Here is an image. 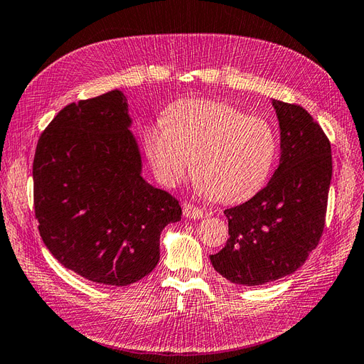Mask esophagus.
Listing matches in <instances>:
<instances>
[{"instance_id": "esophagus-1", "label": "esophagus", "mask_w": 364, "mask_h": 364, "mask_svg": "<svg viewBox=\"0 0 364 364\" xmlns=\"http://www.w3.org/2000/svg\"><path fill=\"white\" fill-rule=\"evenodd\" d=\"M183 214H184V217H188V218H203V217H205L203 209L197 208L196 205H191V203H184Z\"/></svg>"}]
</instances>
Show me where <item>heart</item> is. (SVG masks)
Returning <instances> with one entry per match:
<instances>
[{"label": "heart", "instance_id": "1", "mask_svg": "<svg viewBox=\"0 0 364 364\" xmlns=\"http://www.w3.org/2000/svg\"><path fill=\"white\" fill-rule=\"evenodd\" d=\"M164 121L144 132V149L159 183L180 184L193 164L203 193L235 203L256 193L273 171L277 136L262 117L223 102L189 99L168 108Z\"/></svg>", "mask_w": 364, "mask_h": 364}]
</instances>
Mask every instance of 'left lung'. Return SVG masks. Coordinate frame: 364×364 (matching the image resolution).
Segmentation results:
<instances>
[{
	"label": "left lung",
	"mask_w": 364,
	"mask_h": 364,
	"mask_svg": "<svg viewBox=\"0 0 364 364\" xmlns=\"http://www.w3.org/2000/svg\"><path fill=\"white\" fill-rule=\"evenodd\" d=\"M281 159L255 197L225 209L230 239L209 256L228 281L262 285L296 272L323 235L332 180L331 142L299 105L273 99Z\"/></svg>",
	"instance_id": "obj_1"
}]
</instances>
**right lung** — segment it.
<instances>
[{"mask_svg":"<svg viewBox=\"0 0 364 364\" xmlns=\"http://www.w3.org/2000/svg\"><path fill=\"white\" fill-rule=\"evenodd\" d=\"M119 90L58 112L33 158V206L46 248L96 284L139 281L159 260V235L181 220L178 200L142 178Z\"/></svg>","mask_w":364,"mask_h":364,"instance_id":"add662e5","label":"right lung"}]
</instances>
